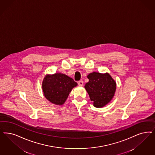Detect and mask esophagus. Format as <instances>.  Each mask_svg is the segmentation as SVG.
Wrapping results in <instances>:
<instances>
[{
	"mask_svg": "<svg viewBox=\"0 0 155 155\" xmlns=\"http://www.w3.org/2000/svg\"><path fill=\"white\" fill-rule=\"evenodd\" d=\"M78 84L80 86H82L84 85V82H83L82 81H80L78 82Z\"/></svg>",
	"mask_w": 155,
	"mask_h": 155,
	"instance_id": "34e87169",
	"label": "esophagus"
}]
</instances>
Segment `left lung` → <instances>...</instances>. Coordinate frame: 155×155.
Returning <instances> with one entry per match:
<instances>
[{
    "mask_svg": "<svg viewBox=\"0 0 155 155\" xmlns=\"http://www.w3.org/2000/svg\"><path fill=\"white\" fill-rule=\"evenodd\" d=\"M85 87L94 106L101 107L111 101L116 89V82L109 74L93 72L87 75Z\"/></svg>",
    "mask_w": 155,
    "mask_h": 155,
    "instance_id": "8db88e82",
    "label": "left lung"
}]
</instances>
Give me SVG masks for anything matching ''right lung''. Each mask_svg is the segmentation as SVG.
<instances>
[{
	"label": "right lung",
	"instance_id": "right-lung-1",
	"mask_svg": "<svg viewBox=\"0 0 155 155\" xmlns=\"http://www.w3.org/2000/svg\"><path fill=\"white\" fill-rule=\"evenodd\" d=\"M77 85V83L68 75L55 73L45 77L42 82L43 91L49 101L61 105L64 104L71 89Z\"/></svg>",
	"mask_w": 155,
	"mask_h": 155
}]
</instances>
